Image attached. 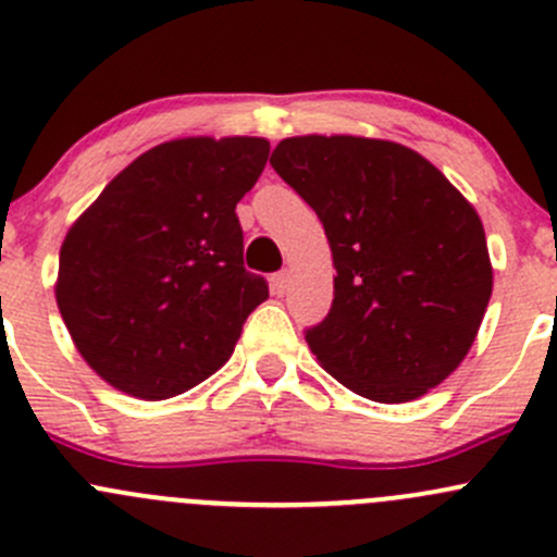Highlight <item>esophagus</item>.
Here are the masks:
<instances>
[{
  "instance_id": "obj_1",
  "label": "esophagus",
  "mask_w": 557,
  "mask_h": 557,
  "mask_svg": "<svg viewBox=\"0 0 557 557\" xmlns=\"http://www.w3.org/2000/svg\"><path fill=\"white\" fill-rule=\"evenodd\" d=\"M288 283H290V277H288V272H277L272 277V290L277 296H283L285 290H288Z\"/></svg>"
}]
</instances>
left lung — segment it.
Listing matches in <instances>:
<instances>
[{
    "label": "left lung",
    "mask_w": 557,
    "mask_h": 557,
    "mask_svg": "<svg viewBox=\"0 0 557 557\" xmlns=\"http://www.w3.org/2000/svg\"><path fill=\"white\" fill-rule=\"evenodd\" d=\"M269 164L318 212L334 301L305 331L331 377L372 401L423 396L458 369L493 290L485 228L431 161L367 137H290Z\"/></svg>",
    "instance_id": "1"
}]
</instances>
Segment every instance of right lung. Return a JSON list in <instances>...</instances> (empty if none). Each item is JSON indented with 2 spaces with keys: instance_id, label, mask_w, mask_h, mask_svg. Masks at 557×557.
Wrapping results in <instances>:
<instances>
[{
  "instance_id": "obj_1",
  "label": "right lung",
  "mask_w": 557,
  "mask_h": 557,
  "mask_svg": "<svg viewBox=\"0 0 557 557\" xmlns=\"http://www.w3.org/2000/svg\"><path fill=\"white\" fill-rule=\"evenodd\" d=\"M261 137L172 139L139 156L66 234L55 301L88 367L161 401L232 358L269 285L243 261L237 201L261 177Z\"/></svg>"
}]
</instances>
